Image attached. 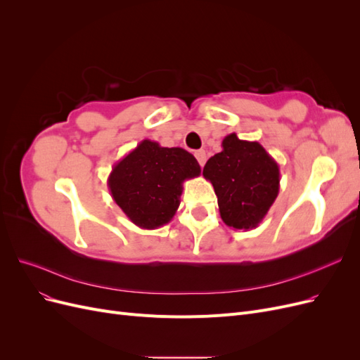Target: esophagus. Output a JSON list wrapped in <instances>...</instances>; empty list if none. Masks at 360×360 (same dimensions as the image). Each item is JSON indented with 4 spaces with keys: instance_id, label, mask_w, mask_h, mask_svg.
<instances>
[{
    "instance_id": "obj_1",
    "label": "esophagus",
    "mask_w": 360,
    "mask_h": 360,
    "mask_svg": "<svg viewBox=\"0 0 360 360\" xmlns=\"http://www.w3.org/2000/svg\"><path fill=\"white\" fill-rule=\"evenodd\" d=\"M195 158H197V160L200 162V165H201V168H202L204 163H205V151H204V150L195 151Z\"/></svg>"
}]
</instances>
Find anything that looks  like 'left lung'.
<instances>
[{
	"instance_id": "left-lung-1",
	"label": "left lung",
	"mask_w": 360,
	"mask_h": 360,
	"mask_svg": "<svg viewBox=\"0 0 360 360\" xmlns=\"http://www.w3.org/2000/svg\"><path fill=\"white\" fill-rule=\"evenodd\" d=\"M202 176L213 184L222 221L234 230H252L279 193V165L257 141L230 134L222 151L207 160Z\"/></svg>"
}]
</instances>
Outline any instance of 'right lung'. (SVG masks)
Returning a JSON list of instances; mask_svg holds the SVG:
<instances>
[{
    "label": "right lung",
    "instance_id": "add662e5",
    "mask_svg": "<svg viewBox=\"0 0 360 360\" xmlns=\"http://www.w3.org/2000/svg\"><path fill=\"white\" fill-rule=\"evenodd\" d=\"M200 174V163L189 151L144 139L115 163L108 188L112 200L136 226L156 230L176 214L183 181Z\"/></svg>",
    "mask_w": 360,
    "mask_h": 360
}]
</instances>
